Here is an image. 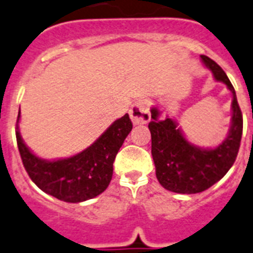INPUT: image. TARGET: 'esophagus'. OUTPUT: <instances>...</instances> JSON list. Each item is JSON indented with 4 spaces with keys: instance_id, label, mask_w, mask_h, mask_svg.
Returning <instances> with one entry per match:
<instances>
[{
    "instance_id": "34e87169",
    "label": "esophagus",
    "mask_w": 253,
    "mask_h": 253,
    "mask_svg": "<svg viewBox=\"0 0 253 253\" xmlns=\"http://www.w3.org/2000/svg\"><path fill=\"white\" fill-rule=\"evenodd\" d=\"M130 117L133 125H145L150 121L149 108L146 101H136L130 109Z\"/></svg>"
}]
</instances>
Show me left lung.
I'll return each instance as SVG.
<instances>
[{
	"instance_id": "1",
	"label": "left lung",
	"mask_w": 253,
	"mask_h": 253,
	"mask_svg": "<svg viewBox=\"0 0 253 253\" xmlns=\"http://www.w3.org/2000/svg\"><path fill=\"white\" fill-rule=\"evenodd\" d=\"M201 59L215 80L224 82L233 94L231 126L224 141L216 148L194 145L185 139L175 121L169 117L159 120L158 108H152V121L148 125L157 179L165 189L180 194L205 192L222 179L235 162L243 131V117L228 76L209 56L201 55Z\"/></svg>"
}]
</instances>
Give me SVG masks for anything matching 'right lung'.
Here are the masks:
<instances>
[{
	"label": "right lung",
	"instance_id": "add662e5",
	"mask_svg": "<svg viewBox=\"0 0 253 253\" xmlns=\"http://www.w3.org/2000/svg\"><path fill=\"white\" fill-rule=\"evenodd\" d=\"M16 122V141L25 171L44 193L69 203L95 198L109 185L113 162L127 135L132 130L128 114L114 121L105 132L84 152L69 158L46 161L35 156L23 141Z\"/></svg>",
	"mask_w": 253,
	"mask_h": 253
}]
</instances>
